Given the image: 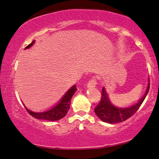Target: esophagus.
<instances>
[{
	"label": "esophagus",
	"instance_id": "1",
	"mask_svg": "<svg viewBox=\"0 0 159 159\" xmlns=\"http://www.w3.org/2000/svg\"><path fill=\"white\" fill-rule=\"evenodd\" d=\"M96 84H97L96 78L93 77V78H92V79H91L89 82H88V83H87V87L88 88L94 87H96Z\"/></svg>",
	"mask_w": 159,
	"mask_h": 159
}]
</instances>
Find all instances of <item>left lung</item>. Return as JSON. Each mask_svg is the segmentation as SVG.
<instances>
[{"label":"left lung","instance_id":"obj_1","mask_svg":"<svg viewBox=\"0 0 159 159\" xmlns=\"http://www.w3.org/2000/svg\"><path fill=\"white\" fill-rule=\"evenodd\" d=\"M150 87V82H148L147 89L146 93L137 103L133 104L131 107L126 108H118L111 104L109 99L108 94H107L104 88H102V97L99 103L95 107L94 112L97 116L106 123L115 124L119 122L126 121V119L133 116L136 111L139 109L141 104L144 101Z\"/></svg>","mask_w":159,"mask_h":159}]
</instances>
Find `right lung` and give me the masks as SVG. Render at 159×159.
<instances>
[{
	"label": "right lung",
	"mask_w": 159,
	"mask_h": 159,
	"mask_svg": "<svg viewBox=\"0 0 159 159\" xmlns=\"http://www.w3.org/2000/svg\"><path fill=\"white\" fill-rule=\"evenodd\" d=\"M35 43V40H33L30 45H28L25 49L30 48L32 45ZM76 85L72 87L68 91L66 92L65 94L63 96L62 99L56 106L53 107L50 110L44 111V112H33L25 107V109L31 116L35 117L38 119H43V120L48 121H57L59 119L63 118L66 114H67L69 111L70 104H71V99L74 94L77 91Z\"/></svg>",
	"instance_id": "right-lung-1"
}]
</instances>
